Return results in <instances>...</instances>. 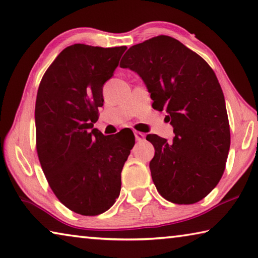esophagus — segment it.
Segmentation results:
<instances>
[{"label":"esophagus","mask_w":258,"mask_h":258,"mask_svg":"<svg viewBox=\"0 0 258 258\" xmlns=\"http://www.w3.org/2000/svg\"><path fill=\"white\" fill-rule=\"evenodd\" d=\"M134 136H136L137 141H142L146 137L145 133H141V132H134Z\"/></svg>","instance_id":"34e87169"}]
</instances>
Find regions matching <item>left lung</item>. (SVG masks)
<instances>
[{
    "label": "left lung",
    "mask_w": 258,
    "mask_h": 258,
    "mask_svg": "<svg viewBox=\"0 0 258 258\" xmlns=\"http://www.w3.org/2000/svg\"><path fill=\"white\" fill-rule=\"evenodd\" d=\"M120 68L137 72L153 100L167 112L172 142L148 134L155 148L149 163L158 193L167 201L193 204L217 186L230 150V124L215 72L189 48L167 35L131 47Z\"/></svg>",
    "instance_id": "left-lung-1"
}]
</instances>
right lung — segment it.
I'll return each instance as SVG.
<instances>
[{"label":"right lung","mask_w":258,"mask_h":258,"mask_svg":"<svg viewBox=\"0 0 258 258\" xmlns=\"http://www.w3.org/2000/svg\"><path fill=\"white\" fill-rule=\"evenodd\" d=\"M126 47L76 43L56 57L41 80L35 102L36 151L49 186L83 216L109 210L119 196L121 170L136 144L132 131L103 136L94 122L103 85Z\"/></svg>","instance_id":"add662e5"}]
</instances>
